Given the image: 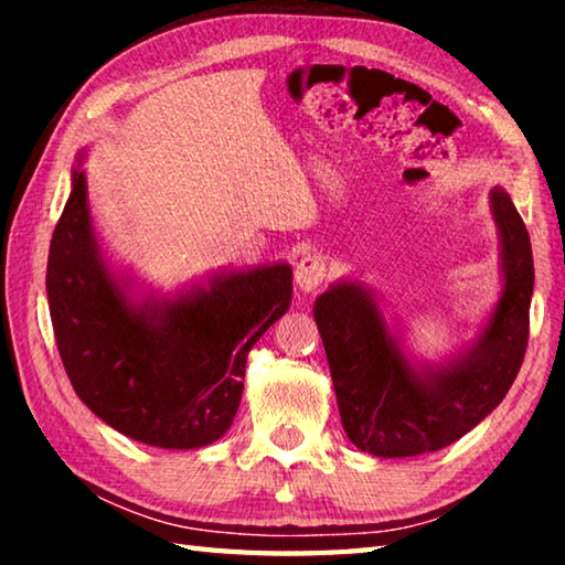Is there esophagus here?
Masks as SVG:
<instances>
[{"instance_id": "esophagus-1", "label": "esophagus", "mask_w": 565, "mask_h": 565, "mask_svg": "<svg viewBox=\"0 0 565 565\" xmlns=\"http://www.w3.org/2000/svg\"><path fill=\"white\" fill-rule=\"evenodd\" d=\"M323 276H327V262L317 254L303 256V259L296 264L294 279L301 291H317L323 284Z\"/></svg>"}]
</instances>
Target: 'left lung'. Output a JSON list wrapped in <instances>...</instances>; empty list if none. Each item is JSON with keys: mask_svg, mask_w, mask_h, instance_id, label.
I'll list each match as a JSON object with an SVG mask.
<instances>
[{"mask_svg": "<svg viewBox=\"0 0 565 565\" xmlns=\"http://www.w3.org/2000/svg\"><path fill=\"white\" fill-rule=\"evenodd\" d=\"M501 232L503 291L471 349L426 374L411 366L376 301L359 284L323 291L313 319L327 349L343 431L379 458H406L454 444L491 414L519 376L529 347L531 238L511 196L491 191Z\"/></svg>", "mask_w": 565, "mask_h": 565, "instance_id": "obj_1", "label": "left lung"}]
</instances>
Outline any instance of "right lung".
<instances>
[{"instance_id":"right-lung-1","label":"right lung","mask_w":565,"mask_h":565,"mask_svg":"<svg viewBox=\"0 0 565 565\" xmlns=\"http://www.w3.org/2000/svg\"><path fill=\"white\" fill-rule=\"evenodd\" d=\"M46 296L66 376L104 424L149 446L202 448L232 426L248 351L291 303V269L222 274L171 301L134 303L102 259L74 169Z\"/></svg>"}]
</instances>
